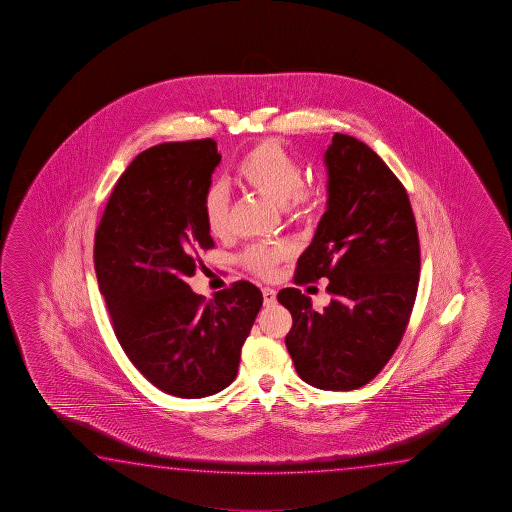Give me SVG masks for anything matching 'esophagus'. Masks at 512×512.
Here are the masks:
<instances>
[{"mask_svg": "<svg viewBox=\"0 0 512 512\" xmlns=\"http://www.w3.org/2000/svg\"><path fill=\"white\" fill-rule=\"evenodd\" d=\"M263 303L265 306H272V304H276V290H272V288H263Z\"/></svg>", "mask_w": 512, "mask_h": 512, "instance_id": "esophagus-1", "label": "esophagus"}]
</instances>
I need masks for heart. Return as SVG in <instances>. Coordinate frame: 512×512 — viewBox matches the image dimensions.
Segmentation results:
<instances>
[{"instance_id":"b5f03b06","label":"heart","mask_w":512,"mask_h":512,"mask_svg":"<svg viewBox=\"0 0 512 512\" xmlns=\"http://www.w3.org/2000/svg\"><path fill=\"white\" fill-rule=\"evenodd\" d=\"M238 181L276 206H283L292 220H308L317 208L315 191L303 184V168L276 141H263L243 157L236 170ZM209 233L229 231V199L220 184L209 186L202 200ZM290 256L286 245H254L243 254V263L258 276L270 278L279 261Z\"/></svg>"}]
</instances>
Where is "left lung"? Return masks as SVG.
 <instances>
[{
	"mask_svg": "<svg viewBox=\"0 0 512 512\" xmlns=\"http://www.w3.org/2000/svg\"><path fill=\"white\" fill-rule=\"evenodd\" d=\"M324 163L328 208L294 281L328 278L333 299L317 312L299 288H283L278 301L294 319L285 342L301 380L353 390L398 349L416 301L421 251L407 190L382 157L337 132Z\"/></svg>",
	"mask_w": 512,
	"mask_h": 512,
	"instance_id": "obj_1",
	"label": "left lung"
}]
</instances>
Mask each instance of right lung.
<instances>
[{
	"label": "right lung",
	"instance_id": "right-lung-1",
	"mask_svg": "<svg viewBox=\"0 0 512 512\" xmlns=\"http://www.w3.org/2000/svg\"><path fill=\"white\" fill-rule=\"evenodd\" d=\"M222 156L213 139L161 143L116 182L95 234L100 292L125 355L157 389L204 398L233 383L263 304L236 281L204 301L186 283L215 247L202 209Z\"/></svg>",
	"mask_w": 512,
	"mask_h": 512
}]
</instances>
